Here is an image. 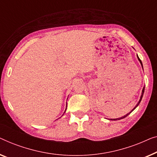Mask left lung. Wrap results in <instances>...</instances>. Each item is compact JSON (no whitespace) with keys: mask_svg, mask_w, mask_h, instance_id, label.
I'll return each mask as SVG.
<instances>
[{"mask_svg":"<svg viewBox=\"0 0 157 157\" xmlns=\"http://www.w3.org/2000/svg\"><path fill=\"white\" fill-rule=\"evenodd\" d=\"M137 57H138V59H139V60H140V62L141 65H142V61H141V59H140V57H139L138 56H137ZM144 88H143V90H142V96H141V98H140V101H139V102H138V104H137V105H136L135 106V107H134V109L132 110V111H133V110H134V109H135V108H136V107H137V106L139 105V104H140V101H141V100H142V97H143V94H144ZM129 112V113H128V114H126V115H124V117H120V118H117V119H112V120H121V119H123V118H124V117H127V116H128V115H129V114L130 113H131V112Z\"/></svg>","mask_w":157,"mask_h":157,"instance_id":"left-lung-1","label":"left lung"}]
</instances>
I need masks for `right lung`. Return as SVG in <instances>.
Segmentation results:
<instances>
[{
	"instance_id": "right-lung-1",
	"label": "right lung",
	"mask_w": 157,
	"mask_h": 157,
	"mask_svg": "<svg viewBox=\"0 0 157 157\" xmlns=\"http://www.w3.org/2000/svg\"><path fill=\"white\" fill-rule=\"evenodd\" d=\"M66 108H67V107H66Z\"/></svg>"
}]
</instances>
